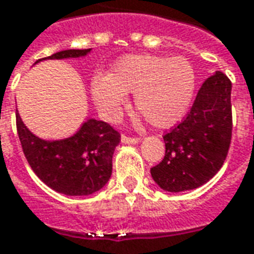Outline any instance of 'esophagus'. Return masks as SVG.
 I'll return each mask as SVG.
<instances>
[{"mask_svg": "<svg viewBox=\"0 0 254 254\" xmlns=\"http://www.w3.org/2000/svg\"><path fill=\"white\" fill-rule=\"evenodd\" d=\"M121 141L124 144H137L140 141V138L137 137H129L127 134H122L121 136Z\"/></svg>", "mask_w": 254, "mask_h": 254, "instance_id": "obj_1", "label": "esophagus"}]
</instances>
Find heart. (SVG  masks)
<instances>
[{
	"instance_id": "obj_1",
	"label": "heart",
	"mask_w": 254,
	"mask_h": 254,
	"mask_svg": "<svg viewBox=\"0 0 254 254\" xmlns=\"http://www.w3.org/2000/svg\"><path fill=\"white\" fill-rule=\"evenodd\" d=\"M194 88V69L187 58L152 54L120 58L109 74H96L91 83L92 98L106 116L116 117L125 94H134L136 109L156 127H173L187 114Z\"/></svg>"
}]
</instances>
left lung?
Masks as SVG:
<instances>
[{
  "instance_id": "1",
  "label": "left lung",
  "mask_w": 254,
  "mask_h": 254,
  "mask_svg": "<svg viewBox=\"0 0 254 254\" xmlns=\"http://www.w3.org/2000/svg\"><path fill=\"white\" fill-rule=\"evenodd\" d=\"M231 130V81L216 72L202 83L189 114L163 136L166 154L151 169L154 181L174 193L204 185L223 166Z\"/></svg>"
}]
</instances>
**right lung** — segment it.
Wrapping results in <instances>:
<instances>
[{
  "label": "right lung",
  "mask_w": 254,
  "mask_h": 254,
  "mask_svg": "<svg viewBox=\"0 0 254 254\" xmlns=\"http://www.w3.org/2000/svg\"><path fill=\"white\" fill-rule=\"evenodd\" d=\"M91 49L64 50L38 60L84 57ZM16 127L27 162L36 176L53 190L66 196H88L105 187L113 171V154L121 141L116 129L89 118L73 136L43 140L30 132L16 113Z\"/></svg>",
  "instance_id": "1"
}]
</instances>
